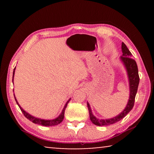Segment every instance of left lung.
<instances>
[{
	"label": "left lung",
	"instance_id": "left-lung-1",
	"mask_svg": "<svg viewBox=\"0 0 154 154\" xmlns=\"http://www.w3.org/2000/svg\"><path fill=\"white\" fill-rule=\"evenodd\" d=\"M122 51L123 54H122V56L119 58V59H120V61L124 66L125 69L126 71L128 79L130 90L128 101L126 107L118 116H116L113 118L105 119H98L96 116H94L90 104L87 102L90 120L94 124L96 125V126H109V125L116 123V122L121 120L122 118H124L132 110L134 106L135 96H136L137 94L138 86H139V76L137 64L134 60L130 58V57H132V54L130 53L129 49L127 48L126 45L123 42L122 43Z\"/></svg>",
	"mask_w": 154,
	"mask_h": 154
}]
</instances>
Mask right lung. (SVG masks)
I'll list each match as a JSON object with an SVG mask.
<instances>
[{
  "label": "right lung",
  "mask_w": 154,
  "mask_h": 154,
  "mask_svg": "<svg viewBox=\"0 0 154 154\" xmlns=\"http://www.w3.org/2000/svg\"><path fill=\"white\" fill-rule=\"evenodd\" d=\"M15 69L14 70V72H13V79H12L13 82H14V74H15ZM14 97H15V101H16V103L17 104V105L19 106V107L20 108L21 111H22V112L23 113V114L24 115V116L26 117V118L29 119L30 121L32 122L33 123L36 124H39V125H41V126H56V125L60 124L61 122H62V120H63V119H64L65 109H66V108L68 103H69V102L70 100H71V98H69V100H68L67 102L66 103V104H65V105L64 106L63 109H62L61 113L60 114L59 116L57 117L56 118L53 119H41V118H36V117L33 116H32V115H30V113H27V112L26 111H24V109L22 108V106H21L19 105V103H18L16 98H15V94H14Z\"/></svg>",
  "instance_id": "1"
}]
</instances>
